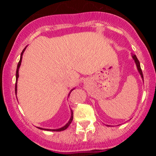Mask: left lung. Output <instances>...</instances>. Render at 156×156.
<instances>
[{"label": "left lung", "instance_id": "1", "mask_svg": "<svg viewBox=\"0 0 156 156\" xmlns=\"http://www.w3.org/2000/svg\"><path fill=\"white\" fill-rule=\"evenodd\" d=\"M132 57H133V58L135 61V63L136 64V67H137V69H138V71H139V73H140L141 78H142V79L144 80V78H143V74H142V71H141V67H140V63H139V60H138L137 57L136 56V55H132ZM109 126V125H108Z\"/></svg>", "mask_w": 156, "mask_h": 156}]
</instances>
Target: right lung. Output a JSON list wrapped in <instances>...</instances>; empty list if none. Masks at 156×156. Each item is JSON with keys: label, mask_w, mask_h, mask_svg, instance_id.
<instances>
[{"label": "right lung", "mask_w": 156, "mask_h": 156, "mask_svg": "<svg viewBox=\"0 0 156 156\" xmlns=\"http://www.w3.org/2000/svg\"><path fill=\"white\" fill-rule=\"evenodd\" d=\"M26 48H25L24 49H23V51L22 53H21V55H20V62H18V64H17V71H16V84H15V93H16V94H17V79H18V77H19V73H18L19 68H20V67L21 62H22L23 54V53H24V51H25V50H26ZM73 89H72V90H71V92H72V91L73 90ZM71 92H69V94H70ZM73 119V111H71V117H70V119H69V122H68L67 123V124H66L65 125H64V127H62V128H58V129H44V128H39V129H41V130H51V131H62V130H64L65 129H67V128H68V127H69V125H70V123L72 122Z\"/></svg>", "instance_id": "obj_1"}]
</instances>
